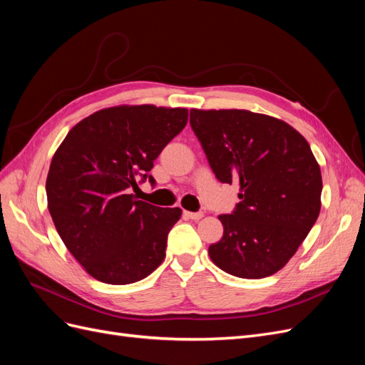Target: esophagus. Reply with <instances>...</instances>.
Segmentation results:
<instances>
[{"label":"esophagus","mask_w":365,"mask_h":365,"mask_svg":"<svg viewBox=\"0 0 365 365\" xmlns=\"http://www.w3.org/2000/svg\"><path fill=\"white\" fill-rule=\"evenodd\" d=\"M182 215H184V217H187V219H193V220H200V219L204 216L201 212H197V213H193V212H184Z\"/></svg>","instance_id":"1"}]
</instances>
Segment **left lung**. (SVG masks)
<instances>
[{
	"instance_id": "1",
	"label": "left lung",
	"mask_w": 365,
	"mask_h": 365,
	"mask_svg": "<svg viewBox=\"0 0 365 365\" xmlns=\"http://www.w3.org/2000/svg\"><path fill=\"white\" fill-rule=\"evenodd\" d=\"M190 125L220 182H236L240 202L220 215L222 239L210 259L240 279L280 271L322 208V170L306 138L283 120L245 109H190Z\"/></svg>"
}]
</instances>
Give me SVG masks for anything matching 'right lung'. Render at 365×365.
I'll return each instance as SVG.
<instances>
[{"label":"right lung","mask_w":365,"mask_h":365,"mask_svg":"<svg viewBox=\"0 0 365 365\" xmlns=\"http://www.w3.org/2000/svg\"><path fill=\"white\" fill-rule=\"evenodd\" d=\"M185 108L121 105L79 121L54 152L47 176L48 212L83 269L98 282L129 284L165 257L181 208L135 200L137 180L187 125Z\"/></svg>","instance_id":"add662e5"}]
</instances>
